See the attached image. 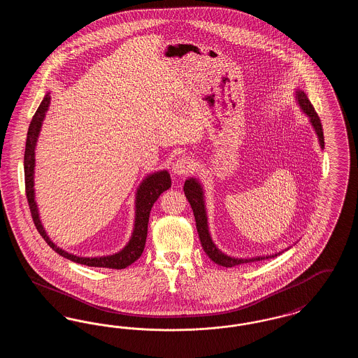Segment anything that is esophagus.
Instances as JSON below:
<instances>
[{"mask_svg":"<svg viewBox=\"0 0 358 358\" xmlns=\"http://www.w3.org/2000/svg\"><path fill=\"white\" fill-rule=\"evenodd\" d=\"M194 169V165H193V161L189 158V157H178L174 162H173V166H171V171L176 174V176H187L190 171Z\"/></svg>","mask_w":358,"mask_h":358,"instance_id":"esophagus-1","label":"esophagus"}]
</instances>
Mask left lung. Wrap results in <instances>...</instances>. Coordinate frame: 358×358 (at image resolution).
Listing matches in <instances>:
<instances>
[{
    "label": "left lung",
    "mask_w": 358,
    "mask_h": 358,
    "mask_svg": "<svg viewBox=\"0 0 358 358\" xmlns=\"http://www.w3.org/2000/svg\"><path fill=\"white\" fill-rule=\"evenodd\" d=\"M295 102L298 103L299 108L303 111V114L308 118L310 124L313 126L320 146L324 150V130H322V124H321V120L317 115L314 107L311 102L308 101L305 91H302L301 88H298L295 91ZM184 192L187 196V201L193 209V215H194V220H196V228L199 232V238L201 241V245L204 248L205 254L209 256L210 260H213L216 264L222 266V267H235L238 264H244V263H252V262H260L268 257H275V256L283 254L285 251L289 250L286 248L283 251L275 252V254H270V255H259L252 256V257H236V256L227 255L224 254L222 250L215 244V241L212 240L210 232H209V227H208V215H206V205H205V192L203 184L200 182L199 178L196 177H189L185 184H184Z\"/></svg>",
    "instance_id": "left-lung-1"
}]
</instances>
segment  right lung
Listing matches in <instances>:
<instances>
[{"label":"right lung","mask_w":358,"mask_h":358,"mask_svg":"<svg viewBox=\"0 0 358 358\" xmlns=\"http://www.w3.org/2000/svg\"><path fill=\"white\" fill-rule=\"evenodd\" d=\"M51 103V92L48 91L40 103L37 111L34 113V118L31 120L28 134H27V143H25V154H24V173H25V192L29 209L32 213L34 225L38 231V234L47 241V244L51 247L55 252L59 255L69 259L71 262L85 264L88 267H103V268H114V270H122L127 266L133 264L139 256L142 255L146 236H148V224L150 217V210L157 199L171 187V174L169 171H158L154 173H149L136 187V213H134V227L131 236L129 238L127 244L113 255L106 256H78L69 254L63 248L57 247L48 234L45 232V228L40 220V213L37 203L34 200V166H36V158H34V150L36 145L40 136L43 122L45 120L47 111L50 108Z\"/></svg>","instance_id":"right-lung-1"}]
</instances>
